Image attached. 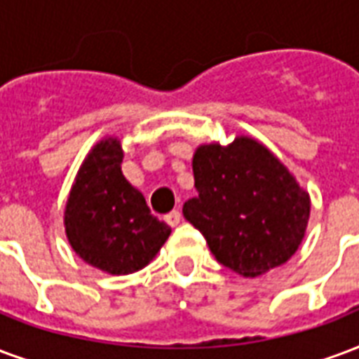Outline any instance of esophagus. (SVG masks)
Here are the masks:
<instances>
[{"label": "esophagus", "instance_id": "1", "mask_svg": "<svg viewBox=\"0 0 359 359\" xmlns=\"http://www.w3.org/2000/svg\"><path fill=\"white\" fill-rule=\"evenodd\" d=\"M180 219H182V215L179 213V211H171L169 215H165V222L169 224L171 228L179 226L180 224Z\"/></svg>", "mask_w": 359, "mask_h": 359}]
</instances>
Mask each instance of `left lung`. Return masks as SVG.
<instances>
[{
    "label": "left lung",
    "mask_w": 359,
    "mask_h": 359,
    "mask_svg": "<svg viewBox=\"0 0 359 359\" xmlns=\"http://www.w3.org/2000/svg\"><path fill=\"white\" fill-rule=\"evenodd\" d=\"M198 196L182 207L215 259L243 278H257L297 253L310 219V196L294 175L253 137L196 148Z\"/></svg>",
    "instance_id": "8db88e82"
}]
</instances>
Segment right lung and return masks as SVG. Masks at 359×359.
<instances>
[{"label":"right lung","instance_id":"obj_1","mask_svg":"<svg viewBox=\"0 0 359 359\" xmlns=\"http://www.w3.org/2000/svg\"><path fill=\"white\" fill-rule=\"evenodd\" d=\"M118 137L98 140L79 167L65 209L72 249L81 261L112 276L144 268L171 233L123 177Z\"/></svg>","mask_w":359,"mask_h":359}]
</instances>
